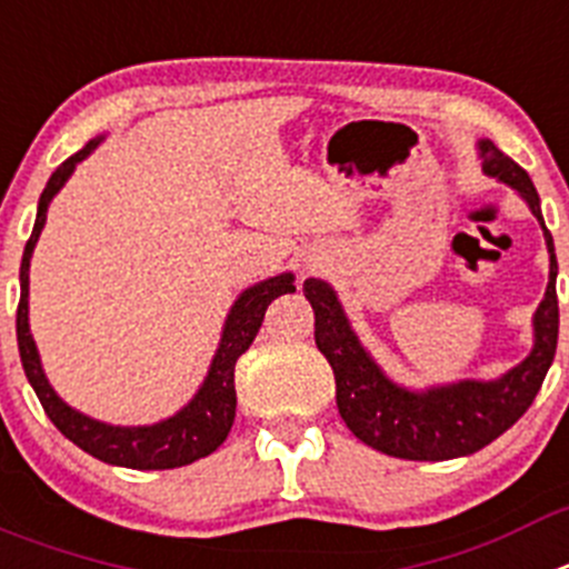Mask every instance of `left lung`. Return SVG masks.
Wrapping results in <instances>:
<instances>
[{"instance_id":"obj_1","label":"left lung","mask_w":569,"mask_h":569,"mask_svg":"<svg viewBox=\"0 0 569 569\" xmlns=\"http://www.w3.org/2000/svg\"><path fill=\"white\" fill-rule=\"evenodd\" d=\"M479 152L486 160L482 166L488 174L513 186L545 228L539 194L528 171L499 152L491 140H482ZM545 239L550 250V281L533 319V352L505 378L491 383L462 380L457 387L431 389L423 395L395 387L352 336L330 284L319 279L305 281V296L316 312V347L330 361L336 375L338 415L358 440L400 460H455L486 448L530 409L547 369L553 363L556 341H559V299H556L559 264H556L553 237L547 228Z\"/></svg>"}]
</instances>
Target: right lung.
Returning a JSON list of instances; mask_svg holds the SVG:
<instances>
[{
    "instance_id": "add662e5",
    "label": "right lung",
    "mask_w": 569,
    "mask_h": 569,
    "mask_svg": "<svg viewBox=\"0 0 569 569\" xmlns=\"http://www.w3.org/2000/svg\"><path fill=\"white\" fill-rule=\"evenodd\" d=\"M98 146V140H90L81 152L67 158L59 169L53 171L47 189L41 191L39 213H36V226L30 233L28 244H24L22 270V296H19V310H16V338H19V356H22L24 375H28L30 387H33L36 398H39L41 409L53 420L56 429L76 442L81 451L92 455L96 460L109 462V466L138 468V471H163V468H180L189 462L200 460V457L211 455L226 442L228 431L233 426V415H237V387H233V367H237L239 356L253 343L259 327H262L264 310L270 301L281 293H293V276L281 273L268 281H259L253 288L244 290L231 307V316L226 321V332H222L220 349L213 356L211 372H208L206 383L200 392L194 395L189 406L177 411L174 417L154 426H138V429H121V426H107L90 420V417L78 415L76 409L64 403L59 395L50 389L44 372H41L39 352H36L33 336L28 327V270L30 257H33L36 239H39L41 228H44L47 206L56 197V191L67 182L72 174L78 160H83Z\"/></svg>"
}]
</instances>
